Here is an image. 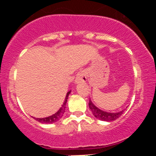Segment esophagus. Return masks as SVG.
Returning a JSON list of instances; mask_svg holds the SVG:
<instances>
[{
	"label": "esophagus",
	"instance_id": "obj_1",
	"mask_svg": "<svg viewBox=\"0 0 156 156\" xmlns=\"http://www.w3.org/2000/svg\"><path fill=\"white\" fill-rule=\"evenodd\" d=\"M87 80V74L84 70H80L77 73L76 78V82L78 83L80 81H86Z\"/></svg>",
	"mask_w": 156,
	"mask_h": 156
}]
</instances>
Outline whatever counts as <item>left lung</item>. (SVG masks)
I'll return each mask as SVG.
<instances>
[{
    "label": "left lung",
    "instance_id": "1",
    "mask_svg": "<svg viewBox=\"0 0 156 156\" xmlns=\"http://www.w3.org/2000/svg\"><path fill=\"white\" fill-rule=\"evenodd\" d=\"M89 106L90 110L92 111L93 115L96 118H98V119L103 121L110 122L115 120V119H118V118L120 117L122 114H123V112H124V111H122V112H119L117 113H108L103 112V111H101V109L97 108L91 101H89Z\"/></svg>",
    "mask_w": 156,
    "mask_h": 156
}]
</instances>
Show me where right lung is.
<instances>
[{
  "label": "right lung",
  "instance_id": "obj_1",
  "mask_svg": "<svg viewBox=\"0 0 156 156\" xmlns=\"http://www.w3.org/2000/svg\"><path fill=\"white\" fill-rule=\"evenodd\" d=\"M70 93V91L67 93V95H66L65 101H64L63 105H62V107L59 108V110L55 114H53L52 116H50L48 117H44V118H35V119L37 121L41 123H53L55 122L58 120H59L63 116L64 113L65 112V108H66V103H67L68 96H69V94Z\"/></svg>",
  "mask_w": 156,
  "mask_h": 156
}]
</instances>
